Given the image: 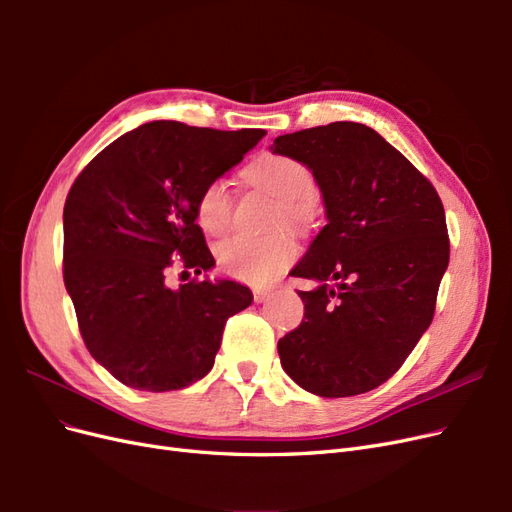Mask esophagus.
<instances>
[{
    "label": "esophagus",
    "mask_w": 512,
    "mask_h": 512,
    "mask_svg": "<svg viewBox=\"0 0 512 512\" xmlns=\"http://www.w3.org/2000/svg\"><path fill=\"white\" fill-rule=\"evenodd\" d=\"M269 297H271V288H256V290H254V301H256V303L267 301Z\"/></svg>",
    "instance_id": "esophagus-1"
}]
</instances>
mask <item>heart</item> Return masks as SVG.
<instances>
[{
  "label": "heart",
  "instance_id": "1",
  "mask_svg": "<svg viewBox=\"0 0 512 512\" xmlns=\"http://www.w3.org/2000/svg\"><path fill=\"white\" fill-rule=\"evenodd\" d=\"M254 188L280 200L273 226H288L307 232L318 218V183L312 170L297 158L282 153H265L245 170ZM198 226L211 237H222L232 224V200L224 179H211L198 190L194 200ZM220 269L232 280L267 284L284 273L297 258V243L288 232H273L265 239L230 237L215 247Z\"/></svg>",
  "mask_w": 512,
  "mask_h": 512
}]
</instances>
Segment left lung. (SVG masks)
Returning a JSON list of instances; mask_svg holds the SVG:
<instances>
[{"label":"left lung","instance_id":"left-lung-1","mask_svg":"<svg viewBox=\"0 0 512 512\" xmlns=\"http://www.w3.org/2000/svg\"><path fill=\"white\" fill-rule=\"evenodd\" d=\"M273 153L312 170L327 220L290 275L305 316L277 342L286 374L320 397L376 389L404 365L436 312L451 243L442 200L412 162L363 123L277 136Z\"/></svg>","mask_w":512,"mask_h":512}]
</instances>
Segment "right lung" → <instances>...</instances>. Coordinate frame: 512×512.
I'll return each mask as SVG.
<instances>
[{
    "mask_svg": "<svg viewBox=\"0 0 512 512\" xmlns=\"http://www.w3.org/2000/svg\"><path fill=\"white\" fill-rule=\"evenodd\" d=\"M265 130L151 121L119 136L76 177L64 205V284L91 356L138 391H179L209 374L226 320L254 294L230 280L168 288L211 269L194 200Z\"/></svg>",
    "mask_w": 512,
    "mask_h": 512,
    "instance_id": "right-lung-1",
    "label": "right lung"
}]
</instances>
